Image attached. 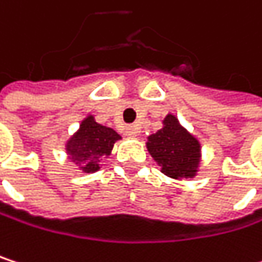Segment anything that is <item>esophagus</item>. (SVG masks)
Returning a JSON list of instances; mask_svg holds the SVG:
<instances>
[{
    "instance_id": "1",
    "label": "esophagus",
    "mask_w": 262,
    "mask_h": 262,
    "mask_svg": "<svg viewBox=\"0 0 262 262\" xmlns=\"http://www.w3.org/2000/svg\"><path fill=\"white\" fill-rule=\"evenodd\" d=\"M126 135L129 138H136L139 135V127L138 126H127L126 127Z\"/></svg>"
}]
</instances>
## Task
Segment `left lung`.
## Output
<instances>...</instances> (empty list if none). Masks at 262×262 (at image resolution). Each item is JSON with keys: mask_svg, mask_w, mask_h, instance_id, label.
<instances>
[{"mask_svg": "<svg viewBox=\"0 0 262 262\" xmlns=\"http://www.w3.org/2000/svg\"><path fill=\"white\" fill-rule=\"evenodd\" d=\"M147 148L165 176L173 179L195 176L200 164V144L183 129L174 115L168 114L164 127L148 136Z\"/></svg>", "mask_w": 262, "mask_h": 262, "instance_id": "1", "label": "left lung"}]
</instances>
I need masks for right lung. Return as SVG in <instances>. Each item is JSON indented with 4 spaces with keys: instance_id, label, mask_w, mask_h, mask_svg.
Instances as JSON below:
<instances>
[{
    "instance_id": "add662e5",
    "label": "right lung",
    "mask_w": 262,
    "mask_h": 262,
    "mask_svg": "<svg viewBox=\"0 0 262 262\" xmlns=\"http://www.w3.org/2000/svg\"><path fill=\"white\" fill-rule=\"evenodd\" d=\"M121 136L111 127L95 123L94 117H86L80 129L67 142V153L71 162L79 165L84 173H94L100 170V159L109 156L114 144Z\"/></svg>"
}]
</instances>
